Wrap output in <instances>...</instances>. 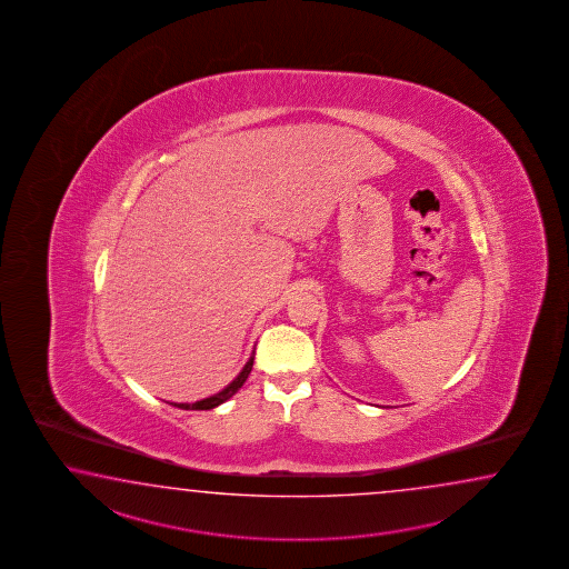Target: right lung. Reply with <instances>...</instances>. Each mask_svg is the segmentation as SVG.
Masks as SVG:
<instances>
[{"label": "right lung", "mask_w": 569, "mask_h": 569, "mask_svg": "<svg viewBox=\"0 0 569 569\" xmlns=\"http://www.w3.org/2000/svg\"><path fill=\"white\" fill-rule=\"evenodd\" d=\"M252 366H254V351H252V356L248 358V362L243 366L242 372L236 376L228 387L221 388L218 395H211V397L197 400V402H172V405H174V407H179V409H184V411H211V409L219 407L221 402L230 400L231 397H233V395L243 387V382L248 380V376L252 372Z\"/></svg>", "instance_id": "obj_1"}]
</instances>
